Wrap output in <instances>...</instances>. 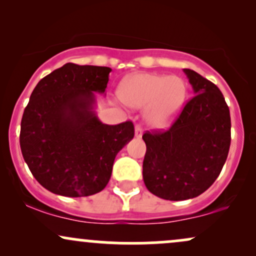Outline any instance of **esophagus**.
Here are the masks:
<instances>
[{
	"instance_id": "esophagus-1",
	"label": "esophagus",
	"mask_w": 256,
	"mask_h": 256,
	"mask_svg": "<svg viewBox=\"0 0 256 256\" xmlns=\"http://www.w3.org/2000/svg\"><path fill=\"white\" fill-rule=\"evenodd\" d=\"M143 134V131H142V128H140V125H136V128H134V137L137 138H140Z\"/></svg>"
}]
</instances>
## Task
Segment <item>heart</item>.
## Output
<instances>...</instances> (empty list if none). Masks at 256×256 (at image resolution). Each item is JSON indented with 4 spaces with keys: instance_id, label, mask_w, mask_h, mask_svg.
I'll return each instance as SVG.
<instances>
[{
    "instance_id": "heart-1",
    "label": "heart",
    "mask_w": 256,
    "mask_h": 256,
    "mask_svg": "<svg viewBox=\"0 0 256 256\" xmlns=\"http://www.w3.org/2000/svg\"><path fill=\"white\" fill-rule=\"evenodd\" d=\"M186 92L182 78L146 72L128 76L118 89L122 104L134 110L144 108V122L154 130H162L174 122L183 110Z\"/></svg>"
}]
</instances>
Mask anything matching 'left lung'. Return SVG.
<instances>
[{
	"label": "left lung",
	"mask_w": 256,
	"mask_h": 256,
	"mask_svg": "<svg viewBox=\"0 0 256 256\" xmlns=\"http://www.w3.org/2000/svg\"><path fill=\"white\" fill-rule=\"evenodd\" d=\"M183 71L195 96L168 130L142 137L146 189L170 201L204 192L222 172L231 142L230 110L222 91L198 72Z\"/></svg>",
	"instance_id": "left-lung-1"
}]
</instances>
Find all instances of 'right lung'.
<instances>
[{
    "label": "right lung",
    "instance_id": "obj_1",
    "mask_svg": "<svg viewBox=\"0 0 256 256\" xmlns=\"http://www.w3.org/2000/svg\"><path fill=\"white\" fill-rule=\"evenodd\" d=\"M112 68L66 64L38 82L22 119L20 148L36 180L52 194L104 190L116 154L134 138L131 122L107 125L96 113Z\"/></svg>",
    "mask_w": 256,
    "mask_h": 256
}]
</instances>
